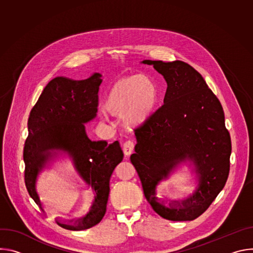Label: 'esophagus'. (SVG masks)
Listing matches in <instances>:
<instances>
[{
    "label": "esophagus",
    "mask_w": 253,
    "mask_h": 253,
    "mask_svg": "<svg viewBox=\"0 0 253 253\" xmlns=\"http://www.w3.org/2000/svg\"><path fill=\"white\" fill-rule=\"evenodd\" d=\"M134 142L133 141H126L123 144V152L125 156H129L132 154L133 150H134Z\"/></svg>",
    "instance_id": "obj_1"
}]
</instances>
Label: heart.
<instances>
[{"instance_id": "obj_1", "label": "heart", "mask_w": 253, "mask_h": 253, "mask_svg": "<svg viewBox=\"0 0 253 253\" xmlns=\"http://www.w3.org/2000/svg\"><path fill=\"white\" fill-rule=\"evenodd\" d=\"M159 90L155 81L135 74L116 80L107 91L103 109L108 114L122 117L129 127H138L152 115L158 102Z\"/></svg>"}]
</instances>
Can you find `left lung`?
Listing matches in <instances>:
<instances>
[{
  "label": "left lung",
  "instance_id": "obj_1",
  "mask_svg": "<svg viewBox=\"0 0 253 253\" xmlns=\"http://www.w3.org/2000/svg\"><path fill=\"white\" fill-rule=\"evenodd\" d=\"M166 83L164 104L135 130L137 144L130 160L144 195L161 217L190 221L200 216L223 189L229 174L231 140L222 106L200 73L182 61L144 60ZM189 162L198 187L182 202L166 206L156 187L181 163Z\"/></svg>",
  "mask_w": 253,
  "mask_h": 253
}]
</instances>
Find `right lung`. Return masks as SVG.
Listing matches in <instances>:
<instances>
[{"label":"right lung","instance_id":"1","mask_svg":"<svg viewBox=\"0 0 253 253\" xmlns=\"http://www.w3.org/2000/svg\"><path fill=\"white\" fill-rule=\"evenodd\" d=\"M102 75L85 80L56 77L44 88L28 120L29 135L24 147L25 183L36 204L44 211L36 191L37 177L53 157L67 154L86 186L94 191L89 212L73 224L56 223L68 230H85L98 224L106 213L110 177L123 160L118 141H92L85 124L96 117ZM70 222H73L71 220Z\"/></svg>","mask_w":253,"mask_h":253}]
</instances>
